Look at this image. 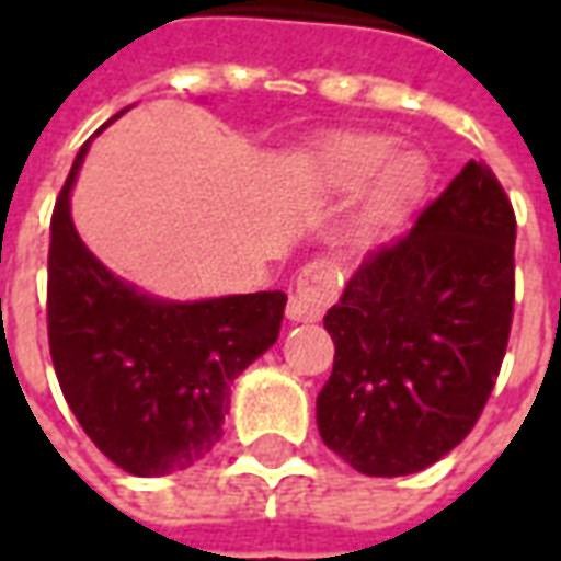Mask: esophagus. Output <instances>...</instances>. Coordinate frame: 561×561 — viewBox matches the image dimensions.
Wrapping results in <instances>:
<instances>
[{
	"label": "esophagus",
	"mask_w": 561,
	"mask_h": 561,
	"mask_svg": "<svg viewBox=\"0 0 561 561\" xmlns=\"http://www.w3.org/2000/svg\"><path fill=\"white\" fill-rule=\"evenodd\" d=\"M333 294H336L333 267L324 264V261H312V264H306V267L300 270L285 316L291 318V321H304V324H309V321H321L324 309H328L330 300H333Z\"/></svg>",
	"instance_id": "esophagus-1"
}]
</instances>
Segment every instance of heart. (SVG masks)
Masks as SVG:
<instances>
[{"mask_svg":"<svg viewBox=\"0 0 561 561\" xmlns=\"http://www.w3.org/2000/svg\"><path fill=\"white\" fill-rule=\"evenodd\" d=\"M309 176L324 195H354L364 201L352 219L357 245H378L400 231L430 185V161L421 149L400 147L381 131H336L309 152Z\"/></svg>","mask_w":561,"mask_h":561,"instance_id":"obj_1","label":"heart"}]
</instances>
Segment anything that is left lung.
<instances>
[{
	"label": "left lung",
	"mask_w": 561,
	"mask_h": 561,
	"mask_svg": "<svg viewBox=\"0 0 561 561\" xmlns=\"http://www.w3.org/2000/svg\"><path fill=\"white\" fill-rule=\"evenodd\" d=\"M514 237L505 188L469 161L409 237L345 282L324 316L336 357L316 417L352 469L414 474L469 435L511 333Z\"/></svg>",
	"instance_id": "left-lung-1"
}]
</instances>
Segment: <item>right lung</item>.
Here are the masks:
<instances>
[{
	"label": "right lung",
	"instance_id": "add662e5",
	"mask_svg": "<svg viewBox=\"0 0 561 561\" xmlns=\"http://www.w3.org/2000/svg\"><path fill=\"white\" fill-rule=\"evenodd\" d=\"M87 152L90 140L50 221V357L68 409L104 457L128 474L161 478L216 447L233 378L279 340L288 297L257 291L168 300L119 279L87 249L71 219Z\"/></svg>",
	"mask_w": 561,
	"mask_h": 561
}]
</instances>
